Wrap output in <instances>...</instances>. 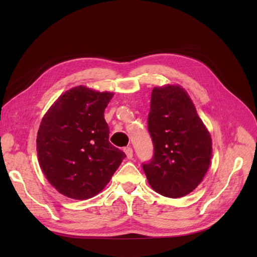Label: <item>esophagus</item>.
Returning a JSON list of instances; mask_svg holds the SVG:
<instances>
[{
	"label": "esophagus",
	"mask_w": 257,
	"mask_h": 257,
	"mask_svg": "<svg viewBox=\"0 0 257 257\" xmlns=\"http://www.w3.org/2000/svg\"><path fill=\"white\" fill-rule=\"evenodd\" d=\"M124 152H125V154H126V158H127L128 160H131L132 158H133V149H132L131 147L124 148Z\"/></svg>",
	"instance_id": "obj_1"
}]
</instances>
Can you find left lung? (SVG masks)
Wrapping results in <instances>:
<instances>
[{
    "instance_id": "1",
    "label": "left lung",
    "mask_w": 257,
    "mask_h": 257,
    "mask_svg": "<svg viewBox=\"0 0 257 257\" xmlns=\"http://www.w3.org/2000/svg\"><path fill=\"white\" fill-rule=\"evenodd\" d=\"M148 131L154 153L143 169L151 188L172 198L196 189L210 165L211 136L180 85L152 90Z\"/></svg>"
}]
</instances>
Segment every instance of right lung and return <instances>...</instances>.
<instances>
[{"instance_id":"right-lung-1","label":"right lung","mask_w":257,"mask_h":257,"mask_svg":"<svg viewBox=\"0 0 257 257\" xmlns=\"http://www.w3.org/2000/svg\"><path fill=\"white\" fill-rule=\"evenodd\" d=\"M113 96L83 85L62 94L37 133L40 166L51 185L74 199L95 196L126 157L109 141L104 111Z\"/></svg>"}]
</instances>
